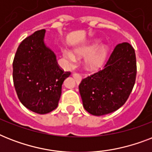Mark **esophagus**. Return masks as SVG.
<instances>
[{
  "instance_id": "esophagus-1",
  "label": "esophagus",
  "mask_w": 152,
  "mask_h": 152,
  "mask_svg": "<svg viewBox=\"0 0 152 152\" xmlns=\"http://www.w3.org/2000/svg\"><path fill=\"white\" fill-rule=\"evenodd\" d=\"M72 76H73V78L75 79V80L77 83H80L81 80H82V76L78 73H72Z\"/></svg>"
}]
</instances>
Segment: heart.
Returning a JSON list of instances; mask_svg holds the SVG:
<instances>
[{
  "instance_id": "1",
  "label": "heart",
  "mask_w": 152,
  "mask_h": 152,
  "mask_svg": "<svg viewBox=\"0 0 152 152\" xmlns=\"http://www.w3.org/2000/svg\"><path fill=\"white\" fill-rule=\"evenodd\" d=\"M99 41H95L89 46L76 50V53L79 56L86 57V64L91 70H96L104 64L108 54V49L106 46H100ZM64 58L72 63L75 61V56L69 51L63 52Z\"/></svg>"
}]
</instances>
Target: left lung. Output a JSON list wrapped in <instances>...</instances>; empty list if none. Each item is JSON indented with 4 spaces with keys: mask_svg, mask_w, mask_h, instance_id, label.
Here are the masks:
<instances>
[{
    "mask_svg": "<svg viewBox=\"0 0 152 152\" xmlns=\"http://www.w3.org/2000/svg\"><path fill=\"white\" fill-rule=\"evenodd\" d=\"M136 76L134 49L128 42L118 44L103 68L81 80L79 90L84 109L95 116L118 110L129 97Z\"/></svg>",
    "mask_w": 152,
    "mask_h": 152,
    "instance_id": "8db88e82",
    "label": "left lung"
}]
</instances>
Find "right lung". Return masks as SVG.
I'll use <instances>...</instances> for the list:
<instances>
[{
	"label": "right lung",
	"instance_id": "1",
	"mask_svg": "<svg viewBox=\"0 0 152 152\" xmlns=\"http://www.w3.org/2000/svg\"><path fill=\"white\" fill-rule=\"evenodd\" d=\"M46 31H37L23 39L12 63L14 87L21 103L39 114L58 106L61 86L71 74L59 66L56 56L44 44Z\"/></svg>",
	"mask_w": 152,
	"mask_h": 152
}]
</instances>
